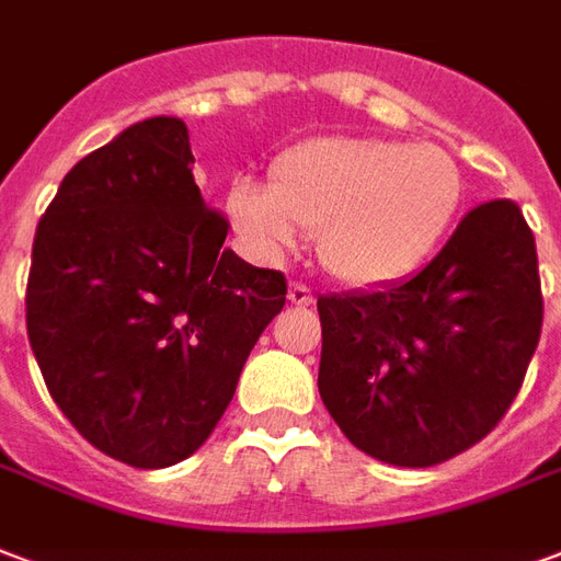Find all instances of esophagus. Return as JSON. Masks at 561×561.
<instances>
[{
	"instance_id": "esophagus-1",
	"label": "esophagus",
	"mask_w": 561,
	"mask_h": 561,
	"mask_svg": "<svg viewBox=\"0 0 561 561\" xmlns=\"http://www.w3.org/2000/svg\"><path fill=\"white\" fill-rule=\"evenodd\" d=\"M312 291H309L306 285H291V288H288V302H291V306H312Z\"/></svg>"
}]
</instances>
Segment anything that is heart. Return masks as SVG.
Here are the masks:
<instances>
[{"label": "heart", "mask_w": 561, "mask_h": 561, "mask_svg": "<svg viewBox=\"0 0 561 561\" xmlns=\"http://www.w3.org/2000/svg\"><path fill=\"white\" fill-rule=\"evenodd\" d=\"M463 178L446 148L377 136H314L282 151L270 184L238 181L226 217L255 255L276 261L318 231L323 270L354 288L396 285L439 249Z\"/></svg>", "instance_id": "obj_1"}]
</instances>
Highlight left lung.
I'll list each match as a JSON object with an SVG mask.
<instances>
[{"label": "left lung", "instance_id": "obj_1", "mask_svg": "<svg viewBox=\"0 0 561 561\" xmlns=\"http://www.w3.org/2000/svg\"><path fill=\"white\" fill-rule=\"evenodd\" d=\"M323 408L356 449L434 467L488 437L541 335L535 238L508 198L472 207L410 279L318 297Z\"/></svg>", "mask_w": 561, "mask_h": 561}]
</instances>
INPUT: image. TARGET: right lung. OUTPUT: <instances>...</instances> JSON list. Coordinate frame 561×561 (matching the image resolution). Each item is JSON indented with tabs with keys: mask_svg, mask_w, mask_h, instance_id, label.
<instances>
[{
	"mask_svg": "<svg viewBox=\"0 0 561 561\" xmlns=\"http://www.w3.org/2000/svg\"><path fill=\"white\" fill-rule=\"evenodd\" d=\"M193 163L181 118L133 124L70 169L32 243L26 330L49 396L139 470L210 437L288 291L222 247Z\"/></svg>",
	"mask_w": 561,
	"mask_h": 561,
	"instance_id": "add662e5",
	"label": "right lung"
}]
</instances>
